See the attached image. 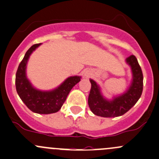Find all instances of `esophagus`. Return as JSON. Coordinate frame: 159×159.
<instances>
[{"label":"esophagus","instance_id":"esophagus-1","mask_svg":"<svg viewBox=\"0 0 159 159\" xmlns=\"http://www.w3.org/2000/svg\"><path fill=\"white\" fill-rule=\"evenodd\" d=\"M84 76L86 77V78H88V77H89V74H88V73H85Z\"/></svg>","mask_w":159,"mask_h":159}]
</instances>
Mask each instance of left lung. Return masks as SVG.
I'll return each instance as SVG.
<instances>
[{
	"instance_id": "1",
	"label": "left lung",
	"mask_w": 159,
	"mask_h": 159,
	"mask_svg": "<svg viewBox=\"0 0 159 159\" xmlns=\"http://www.w3.org/2000/svg\"><path fill=\"white\" fill-rule=\"evenodd\" d=\"M131 67L133 81L127 91L111 101L105 99L101 94L100 87L90 79L91 88L88 97V105L93 114L103 117H116L126 113L136 103L143 89V75L136 56L132 55L126 59Z\"/></svg>"
}]
</instances>
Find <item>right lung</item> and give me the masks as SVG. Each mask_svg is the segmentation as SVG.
Segmentation results:
<instances>
[{
	"instance_id": "1",
	"label": "right lung",
	"mask_w": 159,
	"mask_h": 159,
	"mask_svg": "<svg viewBox=\"0 0 159 159\" xmlns=\"http://www.w3.org/2000/svg\"><path fill=\"white\" fill-rule=\"evenodd\" d=\"M40 45L41 43L33 45L27 50L18 66L15 84L18 95L31 111L40 114H49L61 109L71 88L81 81V77H69L59 87L50 91H39L33 88L26 78V68L30 56Z\"/></svg>"
}]
</instances>
